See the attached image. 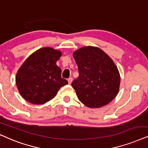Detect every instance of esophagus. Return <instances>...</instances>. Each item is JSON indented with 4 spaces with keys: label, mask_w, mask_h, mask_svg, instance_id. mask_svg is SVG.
<instances>
[{
    "label": "esophagus",
    "mask_w": 148,
    "mask_h": 148,
    "mask_svg": "<svg viewBox=\"0 0 148 148\" xmlns=\"http://www.w3.org/2000/svg\"><path fill=\"white\" fill-rule=\"evenodd\" d=\"M72 80H73V78H68V83L69 84H71V83H72Z\"/></svg>",
    "instance_id": "1"
}]
</instances>
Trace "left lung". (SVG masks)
<instances>
[{"label": "left lung", "instance_id": "8db88e82", "mask_svg": "<svg viewBox=\"0 0 148 148\" xmlns=\"http://www.w3.org/2000/svg\"><path fill=\"white\" fill-rule=\"evenodd\" d=\"M73 57L79 76L72 86L78 99L88 108H101L112 101L119 91L121 76L113 60L95 47H84Z\"/></svg>", "mask_w": 148, "mask_h": 148}]
</instances>
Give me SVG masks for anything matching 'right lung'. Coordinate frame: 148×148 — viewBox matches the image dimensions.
<instances>
[{"label": "right lung", "mask_w": 148, "mask_h": 148, "mask_svg": "<svg viewBox=\"0 0 148 148\" xmlns=\"http://www.w3.org/2000/svg\"><path fill=\"white\" fill-rule=\"evenodd\" d=\"M60 51L43 47L30 55L17 71L16 85L23 99L33 104H43L55 97L62 86L68 84L62 78L56 62Z\"/></svg>", "instance_id": "add662e5"}]
</instances>
